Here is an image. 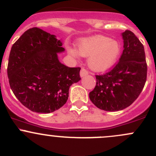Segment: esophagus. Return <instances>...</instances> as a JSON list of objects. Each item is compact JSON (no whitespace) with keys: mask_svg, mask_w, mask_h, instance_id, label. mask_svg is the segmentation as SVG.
<instances>
[{"mask_svg":"<svg viewBox=\"0 0 156 156\" xmlns=\"http://www.w3.org/2000/svg\"><path fill=\"white\" fill-rule=\"evenodd\" d=\"M88 75V72L85 69L82 68L81 69V72H80V76H81V78H83V77L86 76V75Z\"/></svg>","mask_w":156,"mask_h":156,"instance_id":"34e87169","label":"esophagus"}]
</instances>
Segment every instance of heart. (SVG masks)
Returning <instances> with one entry per match:
<instances>
[{
  "label": "heart",
  "instance_id": "b5f03b06",
  "mask_svg": "<svg viewBox=\"0 0 156 156\" xmlns=\"http://www.w3.org/2000/svg\"><path fill=\"white\" fill-rule=\"evenodd\" d=\"M121 50L119 41L103 35L81 39L78 43V49L74 47L67 48L68 53L73 57H88V67L96 72L105 71L112 66L120 55Z\"/></svg>",
  "mask_w": 156,
  "mask_h": 156
}]
</instances>
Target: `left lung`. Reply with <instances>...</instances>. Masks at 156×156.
I'll return each instance as SVG.
<instances>
[{
    "mask_svg": "<svg viewBox=\"0 0 156 156\" xmlns=\"http://www.w3.org/2000/svg\"><path fill=\"white\" fill-rule=\"evenodd\" d=\"M124 50L110 72L96 75L97 84L89 94L97 108L115 112L128 107L140 94L146 81L147 66L144 45L132 31L122 33Z\"/></svg>",
    "mask_w": 156,
    "mask_h": 156,
    "instance_id": "8db88e82",
    "label": "left lung"
}]
</instances>
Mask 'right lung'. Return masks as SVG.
<instances>
[{"instance_id": "1", "label": "right lung", "mask_w": 156, "mask_h": 156, "mask_svg": "<svg viewBox=\"0 0 156 156\" xmlns=\"http://www.w3.org/2000/svg\"><path fill=\"white\" fill-rule=\"evenodd\" d=\"M62 42L38 28L25 31L13 44L9 56L7 75L14 95L32 112L50 113L62 107L69 87L81 80V68L59 62Z\"/></svg>"}]
</instances>
